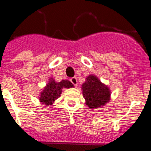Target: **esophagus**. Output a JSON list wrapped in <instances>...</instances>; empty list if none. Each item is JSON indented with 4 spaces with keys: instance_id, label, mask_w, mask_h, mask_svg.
<instances>
[{
    "instance_id": "esophagus-1",
    "label": "esophagus",
    "mask_w": 151,
    "mask_h": 151,
    "mask_svg": "<svg viewBox=\"0 0 151 151\" xmlns=\"http://www.w3.org/2000/svg\"><path fill=\"white\" fill-rule=\"evenodd\" d=\"M70 81L73 84V86H78V79L76 78H72L70 79Z\"/></svg>"
}]
</instances>
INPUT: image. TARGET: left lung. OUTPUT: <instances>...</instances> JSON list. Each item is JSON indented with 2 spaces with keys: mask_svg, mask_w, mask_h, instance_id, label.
I'll list each match as a JSON object with an SVG mask.
<instances>
[{
  "mask_svg": "<svg viewBox=\"0 0 151 151\" xmlns=\"http://www.w3.org/2000/svg\"><path fill=\"white\" fill-rule=\"evenodd\" d=\"M86 104L90 109L104 106L111 99V90L96 75L90 74L81 86Z\"/></svg>",
  "mask_w": 151,
  "mask_h": 151,
  "instance_id": "1",
  "label": "left lung"
}]
</instances>
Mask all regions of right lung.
Returning a JSON list of instances; mask_svg holds the SVG:
<instances>
[{"label":"right lung","mask_w":151,"mask_h":151,"mask_svg":"<svg viewBox=\"0 0 151 151\" xmlns=\"http://www.w3.org/2000/svg\"><path fill=\"white\" fill-rule=\"evenodd\" d=\"M73 85L70 81L63 80L60 82H58L50 77L48 83L42 88L39 96V101L47 106L52 105V104L60 97L63 93V88H73Z\"/></svg>","instance_id":"obj_1"}]
</instances>
